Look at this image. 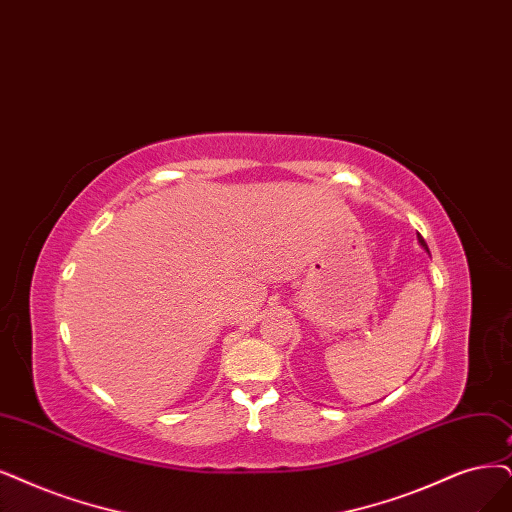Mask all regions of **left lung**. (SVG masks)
Returning a JSON list of instances; mask_svg holds the SVG:
<instances>
[{
	"label": "left lung",
	"instance_id": "left-lung-1",
	"mask_svg": "<svg viewBox=\"0 0 512 512\" xmlns=\"http://www.w3.org/2000/svg\"><path fill=\"white\" fill-rule=\"evenodd\" d=\"M418 240H420V244H422V246H424V249H426V251H428V246H426V242H424V238H422V236H420V234H418Z\"/></svg>",
	"mask_w": 512,
	"mask_h": 512
}]
</instances>
